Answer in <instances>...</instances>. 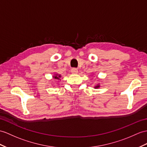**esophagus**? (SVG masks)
Segmentation results:
<instances>
[{"instance_id": "esophagus-1", "label": "esophagus", "mask_w": 147, "mask_h": 147, "mask_svg": "<svg viewBox=\"0 0 147 147\" xmlns=\"http://www.w3.org/2000/svg\"><path fill=\"white\" fill-rule=\"evenodd\" d=\"M71 72L73 74H76L78 73V69H76V68H73V69L71 70Z\"/></svg>"}]
</instances>
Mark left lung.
Wrapping results in <instances>:
<instances>
[{"label": "left lung", "mask_w": 147, "mask_h": 147, "mask_svg": "<svg viewBox=\"0 0 147 147\" xmlns=\"http://www.w3.org/2000/svg\"><path fill=\"white\" fill-rule=\"evenodd\" d=\"M99 87H100V85H97L96 86H95V88H98Z\"/></svg>", "instance_id": "obj_1"}]
</instances>
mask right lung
Masks as SVG:
<instances>
[{"label": "right lung", "mask_w": 147, "mask_h": 147, "mask_svg": "<svg viewBox=\"0 0 147 147\" xmlns=\"http://www.w3.org/2000/svg\"><path fill=\"white\" fill-rule=\"evenodd\" d=\"M60 76H54L53 77V78H57V79H60Z\"/></svg>", "instance_id": "add662e5"}]
</instances>
